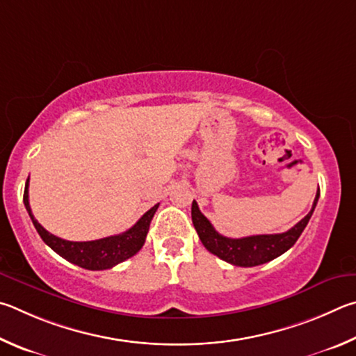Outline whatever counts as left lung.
Listing matches in <instances>:
<instances>
[{"mask_svg":"<svg viewBox=\"0 0 356 356\" xmlns=\"http://www.w3.org/2000/svg\"><path fill=\"white\" fill-rule=\"evenodd\" d=\"M319 195L321 192L317 191L313 208H311L309 213L286 233L247 236V238L239 239L227 238V236H222L216 232V228L211 225V222L198 209L195 200L192 202V222H194L198 238H200L202 244L207 247L208 252L233 266L253 267L269 263V261L278 258L280 254L288 252L296 244L297 239L303 233L305 227L308 225L311 216L314 213Z\"/></svg>","mask_w":356,"mask_h":356,"instance_id":"left-lung-1","label":"left lung"}]
</instances>
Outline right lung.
Masks as SVG:
<instances>
[{
    "label": "right lung",
    "mask_w": 356,
    "mask_h": 356,
    "mask_svg": "<svg viewBox=\"0 0 356 356\" xmlns=\"http://www.w3.org/2000/svg\"><path fill=\"white\" fill-rule=\"evenodd\" d=\"M28 188H29V178L26 179V186H24L23 203L24 207H26L31 220H33L37 233L40 234L42 241L45 242L48 247H51L59 257L67 259L68 263L76 264L79 267H83V269H89V270L111 269V267L117 266L118 263H122V261L134 257V254L142 248L143 242H145L149 222H152L156 209L159 207V203L154 204L152 209H148L147 213L134 223V227H131L122 234L109 236V238H103L97 241L73 242V241L60 239L58 236L48 233L47 229L34 219L29 207Z\"/></svg>",
    "instance_id": "add662e5"
}]
</instances>
